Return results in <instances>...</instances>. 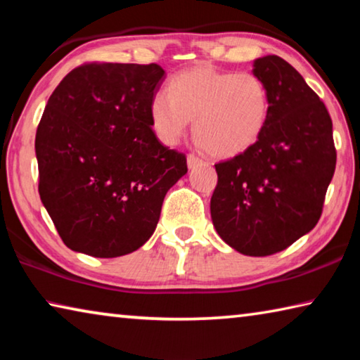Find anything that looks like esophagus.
<instances>
[{
	"instance_id": "obj_1",
	"label": "esophagus",
	"mask_w": 360,
	"mask_h": 360,
	"mask_svg": "<svg viewBox=\"0 0 360 360\" xmlns=\"http://www.w3.org/2000/svg\"><path fill=\"white\" fill-rule=\"evenodd\" d=\"M202 162H203L202 158H198L195 154H188L187 155V167L188 168H195L197 165H200V163H202Z\"/></svg>"
}]
</instances>
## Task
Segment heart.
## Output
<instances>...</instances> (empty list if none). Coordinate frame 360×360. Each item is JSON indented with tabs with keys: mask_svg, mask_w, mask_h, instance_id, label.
Instances as JSON below:
<instances>
[{
	"mask_svg": "<svg viewBox=\"0 0 360 360\" xmlns=\"http://www.w3.org/2000/svg\"><path fill=\"white\" fill-rule=\"evenodd\" d=\"M270 100L265 84L249 72L197 65L174 75L167 94L149 103L157 139L176 146L193 120V136L212 157L230 158L257 143L265 130Z\"/></svg>",
	"mask_w": 360,
	"mask_h": 360,
	"instance_id": "heart-1",
	"label": "heart"
}]
</instances>
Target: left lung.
<instances>
[{"label":"left lung","mask_w":360,"mask_h":360,"mask_svg":"<svg viewBox=\"0 0 360 360\" xmlns=\"http://www.w3.org/2000/svg\"><path fill=\"white\" fill-rule=\"evenodd\" d=\"M270 114L257 143L217 163L211 219L245 255L289 248L318 224L337 163L332 119L300 72L278 56L254 60Z\"/></svg>","instance_id":"1"}]
</instances>
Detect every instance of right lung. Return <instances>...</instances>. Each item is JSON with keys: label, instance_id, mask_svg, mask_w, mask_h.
I'll return each mask as SVG.
<instances>
[{"label": "right lung", "instance_id": "right-lung-1", "mask_svg": "<svg viewBox=\"0 0 360 360\" xmlns=\"http://www.w3.org/2000/svg\"><path fill=\"white\" fill-rule=\"evenodd\" d=\"M163 81L155 63H87L49 98L34 141L39 197L72 251L103 259L136 251L187 173L186 155L150 129L149 103Z\"/></svg>", "mask_w": 360, "mask_h": 360}]
</instances>
